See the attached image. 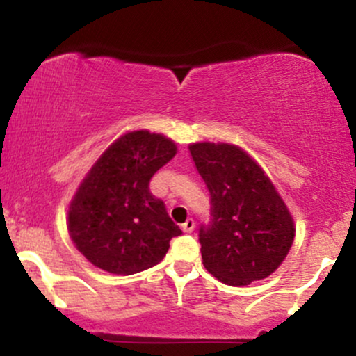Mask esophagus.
<instances>
[{
  "label": "esophagus",
  "mask_w": 356,
  "mask_h": 356,
  "mask_svg": "<svg viewBox=\"0 0 356 356\" xmlns=\"http://www.w3.org/2000/svg\"><path fill=\"white\" fill-rule=\"evenodd\" d=\"M194 227H195L194 219H187L186 222L182 224V231H184V232H187V234H191V232L194 231Z\"/></svg>",
  "instance_id": "obj_1"
}]
</instances>
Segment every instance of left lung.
I'll list each match as a JSON object with an SVG mask.
<instances>
[{
  "mask_svg": "<svg viewBox=\"0 0 356 356\" xmlns=\"http://www.w3.org/2000/svg\"><path fill=\"white\" fill-rule=\"evenodd\" d=\"M189 152L211 194V220L199 229L204 266L229 286L268 277L295 239L283 199L239 147L202 142Z\"/></svg>",
  "mask_w": 356,
  "mask_h": 356,
  "instance_id": "left-lung-1",
  "label": "left lung"
}]
</instances>
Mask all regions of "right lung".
<instances>
[{
	"mask_svg": "<svg viewBox=\"0 0 356 356\" xmlns=\"http://www.w3.org/2000/svg\"><path fill=\"white\" fill-rule=\"evenodd\" d=\"M175 150L164 136L137 130L113 142L92 167L70 204L68 231L93 266L113 275L144 271L182 234L149 191Z\"/></svg>",
	"mask_w": 356,
	"mask_h": 356,
	"instance_id": "obj_1",
	"label": "right lung"
}]
</instances>
